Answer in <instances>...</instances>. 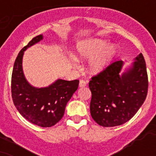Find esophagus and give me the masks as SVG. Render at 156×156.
<instances>
[{
	"instance_id": "1",
	"label": "esophagus",
	"mask_w": 156,
	"mask_h": 156,
	"mask_svg": "<svg viewBox=\"0 0 156 156\" xmlns=\"http://www.w3.org/2000/svg\"><path fill=\"white\" fill-rule=\"evenodd\" d=\"M87 83L85 80L81 79V80L79 81V87H84L87 86Z\"/></svg>"
}]
</instances>
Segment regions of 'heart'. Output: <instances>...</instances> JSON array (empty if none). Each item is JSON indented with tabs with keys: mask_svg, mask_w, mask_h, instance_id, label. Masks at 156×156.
I'll list each match as a JSON object with an SVG mask.
<instances>
[{
	"mask_svg": "<svg viewBox=\"0 0 156 156\" xmlns=\"http://www.w3.org/2000/svg\"><path fill=\"white\" fill-rule=\"evenodd\" d=\"M106 41L93 39L79 43L77 46V57L82 61L90 59L88 69L90 73L96 74L102 72L116 53V47L111 44L107 46Z\"/></svg>",
	"mask_w": 156,
	"mask_h": 156,
	"instance_id": "heart-1",
	"label": "heart"
}]
</instances>
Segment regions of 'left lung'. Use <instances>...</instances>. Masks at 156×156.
<instances>
[{
  "mask_svg": "<svg viewBox=\"0 0 156 156\" xmlns=\"http://www.w3.org/2000/svg\"><path fill=\"white\" fill-rule=\"evenodd\" d=\"M134 60L121 75L123 61H117L91 78L90 115L100 126L113 127L126 123L145 101L148 90L145 60L142 53Z\"/></svg>",
  "mask_w": 156,
  "mask_h": 156,
  "instance_id": "left-lung-1",
  "label": "left lung"
}]
</instances>
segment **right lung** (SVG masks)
<instances>
[{
  "mask_svg": "<svg viewBox=\"0 0 156 156\" xmlns=\"http://www.w3.org/2000/svg\"><path fill=\"white\" fill-rule=\"evenodd\" d=\"M42 40V35L35 36L18 53L13 65L11 92L16 108L24 118L38 126L51 127L63 117L66 104L78 89L79 81L58 79L42 88L28 83L23 71L24 51Z\"/></svg>",
  "mask_w": 156,
  "mask_h": 156,
  "instance_id": "obj_1",
  "label": "right lung"
}]
</instances>
